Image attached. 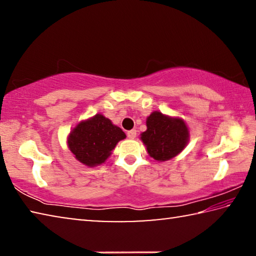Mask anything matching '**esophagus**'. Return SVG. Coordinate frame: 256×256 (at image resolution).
I'll use <instances>...</instances> for the list:
<instances>
[{"mask_svg":"<svg viewBox=\"0 0 256 256\" xmlns=\"http://www.w3.org/2000/svg\"><path fill=\"white\" fill-rule=\"evenodd\" d=\"M128 136L130 138H134L136 136V130H130V131H128Z\"/></svg>","mask_w":256,"mask_h":256,"instance_id":"34e87169","label":"esophagus"}]
</instances>
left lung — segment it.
<instances>
[{"instance_id":"1","label":"left lung","mask_w":256,"mask_h":256,"mask_svg":"<svg viewBox=\"0 0 256 256\" xmlns=\"http://www.w3.org/2000/svg\"><path fill=\"white\" fill-rule=\"evenodd\" d=\"M140 138L151 158L167 162L185 149L190 131L183 118L154 110L146 118V130L140 134Z\"/></svg>"}]
</instances>
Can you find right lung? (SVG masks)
<instances>
[{"label":"right lung","mask_w":256,"mask_h":256,"mask_svg":"<svg viewBox=\"0 0 256 256\" xmlns=\"http://www.w3.org/2000/svg\"><path fill=\"white\" fill-rule=\"evenodd\" d=\"M126 138L122 128L102 114L81 120L68 136V146L82 164L96 167L106 162L120 140Z\"/></svg>","instance_id":"obj_1"}]
</instances>
